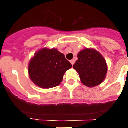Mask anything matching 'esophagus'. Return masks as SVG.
Masks as SVG:
<instances>
[{
  "label": "esophagus",
  "instance_id": "obj_1",
  "mask_svg": "<svg viewBox=\"0 0 128 128\" xmlns=\"http://www.w3.org/2000/svg\"><path fill=\"white\" fill-rule=\"evenodd\" d=\"M70 63H71L72 66H73V65H74V63H75V60H70Z\"/></svg>",
  "mask_w": 128,
  "mask_h": 128
}]
</instances>
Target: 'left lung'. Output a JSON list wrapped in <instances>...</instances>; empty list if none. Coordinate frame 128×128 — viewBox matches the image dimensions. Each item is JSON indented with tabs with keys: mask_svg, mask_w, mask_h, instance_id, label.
Instances as JSON below:
<instances>
[{
	"mask_svg": "<svg viewBox=\"0 0 128 128\" xmlns=\"http://www.w3.org/2000/svg\"><path fill=\"white\" fill-rule=\"evenodd\" d=\"M78 58L73 68L79 74L82 84L92 88L104 82L108 66L100 52L93 48H85L78 53Z\"/></svg>",
	"mask_w": 128,
	"mask_h": 128,
	"instance_id": "left-lung-1",
	"label": "left lung"
}]
</instances>
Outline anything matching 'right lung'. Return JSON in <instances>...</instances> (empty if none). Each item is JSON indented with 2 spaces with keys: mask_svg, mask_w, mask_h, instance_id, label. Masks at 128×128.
Returning a JSON list of instances; mask_svg holds the SVG:
<instances>
[{
  "mask_svg": "<svg viewBox=\"0 0 128 128\" xmlns=\"http://www.w3.org/2000/svg\"><path fill=\"white\" fill-rule=\"evenodd\" d=\"M72 64L57 49L44 48L35 53L29 62L30 78L39 87L48 89L60 85Z\"/></svg>",
  "mask_w": 128,
  "mask_h": 128,
  "instance_id": "obj_1",
  "label": "right lung"
}]
</instances>
